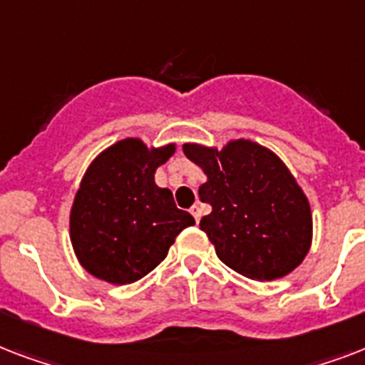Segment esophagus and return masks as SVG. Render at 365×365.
Instances as JSON below:
<instances>
[{
	"label": "esophagus",
	"instance_id": "1",
	"mask_svg": "<svg viewBox=\"0 0 365 365\" xmlns=\"http://www.w3.org/2000/svg\"><path fill=\"white\" fill-rule=\"evenodd\" d=\"M191 214H193L195 222L199 223L200 222V216H202V208H200V205H193V208H191Z\"/></svg>",
	"mask_w": 365,
	"mask_h": 365
}]
</instances>
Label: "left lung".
Returning a JSON list of instances; mask_svg holds the SVG:
<instances>
[{"instance_id":"obj_1","label":"left lung","mask_w":365,"mask_h":365,"mask_svg":"<svg viewBox=\"0 0 365 365\" xmlns=\"http://www.w3.org/2000/svg\"><path fill=\"white\" fill-rule=\"evenodd\" d=\"M183 153L202 168L200 220L217 257L252 280H277L299 267L312 242L311 205L274 151L239 138L222 149L183 143Z\"/></svg>"}]
</instances>
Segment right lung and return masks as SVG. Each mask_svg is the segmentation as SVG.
Returning a JSON list of instances; mask_svg holds the SVG:
<instances>
[{
  "instance_id": "right-lung-1",
  "label": "right lung",
  "mask_w": 365,
  "mask_h": 365,
  "mask_svg": "<svg viewBox=\"0 0 365 365\" xmlns=\"http://www.w3.org/2000/svg\"><path fill=\"white\" fill-rule=\"evenodd\" d=\"M176 143L149 148L142 138L119 140L94 157L70 210V240L77 261L93 277L123 286L165 259L193 216L176 208L155 172Z\"/></svg>"
}]
</instances>
